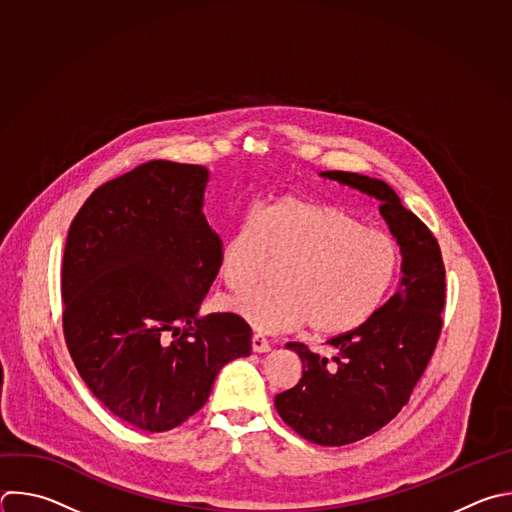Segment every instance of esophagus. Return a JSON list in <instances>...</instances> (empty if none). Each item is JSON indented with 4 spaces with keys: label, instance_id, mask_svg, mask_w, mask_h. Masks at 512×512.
Returning <instances> with one entry per match:
<instances>
[{
    "label": "esophagus",
    "instance_id": "1",
    "mask_svg": "<svg viewBox=\"0 0 512 512\" xmlns=\"http://www.w3.org/2000/svg\"><path fill=\"white\" fill-rule=\"evenodd\" d=\"M251 348H253L255 354H265V352L271 350L269 342H267V339H265L261 333H253V337H251Z\"/></svg>",
    "mask_w": 512,
    "mask_h": 512
}]
</instances>
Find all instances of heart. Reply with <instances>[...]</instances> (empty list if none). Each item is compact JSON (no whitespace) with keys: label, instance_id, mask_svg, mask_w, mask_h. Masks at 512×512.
Segmentation results:
<instances>
[{"label":"heart","instance_id":"1","mask_svg":"<svg viewBox=\"0 0 512 512\" xmlns=\"http://www.w3.org/2000/svg\"><path fill=\"white\" fill-rule=\"evenodd\" d=\"M281 263L277 285L249 289L229 307L257 331L307 323L333 337L370 321L400 271L398 245L335 205L283 197L245 213L223 243L219 273L241 291Z\"/></svg>","mask_w":512,"mask_h":512}]
</instances>
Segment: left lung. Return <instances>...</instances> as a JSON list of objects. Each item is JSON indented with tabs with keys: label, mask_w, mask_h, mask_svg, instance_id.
Listing matches in <instances>:
<instances>
[{
	"label": "left lung",
	"mask_w": 512,
	"mask_h": 512,
	"mask_svg": "<svg viewBox=\"0 0 512 512\" xmlns=\"http://www.w3.org/2000/svg\"><path fill=\"white\" fill-rule=\"evenodd\" d=\"M319 175L378 199L402 251L398 291L362 327L329 339L333 362L287 344L301 358L303 376L275 396L279 416L313 444L344 446L384 428L410 400L442 331L446 271L436 237L390 185L344 170Z\"/></svg>",
	"instance_id": "8db88e82"
}]
</instances>
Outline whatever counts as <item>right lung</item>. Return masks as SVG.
<instances>
[{
	"label": "right lung",
	"instance_id": "obj_1",
	"mask_svg": "<svg viewBox=\"0 0 512 512\" xmlns=\"http://www.w3.org/2000/svg\"><path fill=\"white\" fill-rule=\"evenodd\" d=\"M209 170L150 160L98 187L64 251V337L90 392L120 420L166 432L199 412L225 364L251 354L235 313L201 317L223 241L203 213Z\"/></svg>",
	"mask_w": 512,
	"mask_h": 512
}]
</instances>
